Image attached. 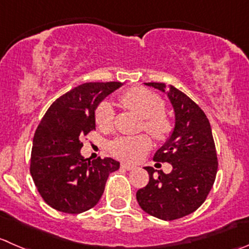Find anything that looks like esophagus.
Returning a JSON list of instances; mask_svg holds the SVG:
<instances>
[{"instance_id":"obj_1","label":"esophagus","mask_w":249,"mask_h":249,"mask_svg":"<svg viewBox=\"0 0 249 249\" xmlns=\"http://www.w3.org/2000/svg\"><path fill=\"white\" fill-rule=\"evenodd\" d=\"M120 166H122L123 169H126V170H134L136 166L135 165H131V164H127V163H122L120 164Z\"/></svg>"}]
</instances>
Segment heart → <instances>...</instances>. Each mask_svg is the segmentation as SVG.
Listing matches in <instances>:
<instances>
[{"label":"heart","mask_w":249,"mask_h":249,"mask_svg":"<svg viewBox=\"0 0 249 249\" xmlns=\"http://www.w3.org/2000/svg\"><path fill=\"white\" fill-rule=\"evenodd\" d=\"M120 102L125 108L134 110L143 118V127L158 141H163L170 135L173 124L163 112V100L156 93L142 88H132L120 96ZM114 112L109 102H102L96 110V124L103 131H109L113 126ZM152 141L147 135L122 136L110 143V153L125 161H139L149 148Z\"/></svg>","instance_id":"heart-1"}]
</instances>
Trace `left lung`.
Returning <instances> with one entry per match:
<instances>
[{"label":"left lung","instance_id":"8db88e82","mask_svg":"<svg viewBox=\"0 0 249 249\" xmlns=\"http://www.w3.org/2000/svg\"><path fill=\"white\" fill-rule=\"evenodd\" d=\"M144 84L165 92V84ZM166 95L175 113V126L153 159L170 163L173 170L156 174L152 166H146L149 181L136 192V198L149 215L170 221L194 213L206 201L215 181L218 158L203 110L174 86H169Z\"/></svg>","mask_w":249,"mask_h":249}]
</instances>
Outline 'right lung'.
<instances>
[{
  "mask_svg": "<svg viewBox=\"0 0 249 249\" xmlns=\"http://www.w3.org/2000/svg\"><path fill=\"white\" fill-rule=\"evenodd\" d=\"M122 83H86L54 101L41 119L33 140L30 174L43 201L55 211L79 214L102 197L110 173L119 169L112 158L85 159L81 139L96 129L95 110Z\"/></svg>",
  "mask_w": 249,
  "mask_h": 249,
  "instance_id": "obj_1",
  "label": "right lung"
}]
</instances>
